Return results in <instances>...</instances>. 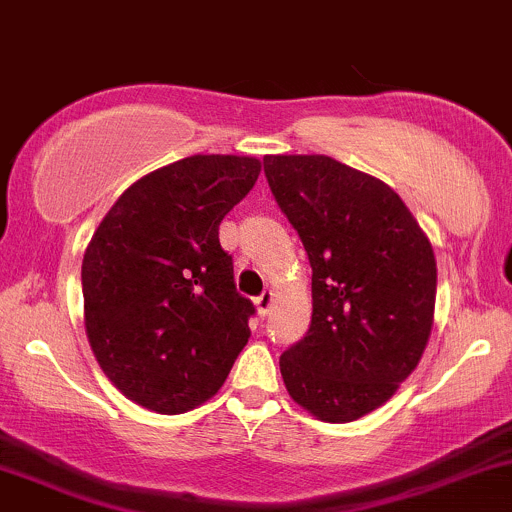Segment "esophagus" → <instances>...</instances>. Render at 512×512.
Wrapping results in <instances>:
<instances>
[{
  "label": "esophagus",
  "instance_id": "obj_1",
  "mask_svg": "<svg viewBox=\"0 0 512 512\" xmlns=\"http://www.w3.org/2000/svg\"><path fill=\"white\" fill-rule=\"evenodd\" d=\"M271 305H273V293H271V290H263V293L258 295V298H256L258 315L266 317V315H268V310H271Z\"/></svg>",
  "mask_w": 512,
  "mask_h": 512
}]
</instances>
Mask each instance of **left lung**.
<instances>
[{"label":"left lung","mask_w":512,"mask_h":512,"mask_svg":"<svg viewBox=\"0 0 512 512\" xmlns=\"http://www.w3.org/2000/svg\"><path fill=\"white\" fill-rule=\"evenodd\" d=\"M268 188L312 266V322L283 351L290 398L324 422L376 410L432 332L437 263L398 192L329 156H266Z\"/></svg>","instance_id":"obj_1"}]
</instances>
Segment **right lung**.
<instances>
[{"label": "right lung", "mask_w": 512, "mask_h": 512, "mask_svg": "<svg viewBox=\"0 0 512 512\" xmlns=\"http://www.w3.org/2000/svg\"><path fill=\"white\" fill-rule=\"evenodd\" d=\"M258 173L249 156L175 161L136 180L92 236L82 258L87 339L134 403L195 408L249 342L256 307L236 290L219 224Z\"/></svg>", "instance_id": "right-lung-1"}]
</instances>
